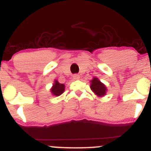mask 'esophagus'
Returning <instances> with one entry per match:
<instances>
[{"instance_id":"obj_1","label":"esophagus","mask_w":151,"mask_h":151,"mask_svg":"<svg viewBox=\"0 0 151 151\" xmlns=\"http://www.w3.org/2000/svg\"><path fill=\"white\" fill-rule=\"evenodd\" d=\"M73 77H74V80H79L80 77V75H78V74H74Z\"/></svg>"}]
</instances>
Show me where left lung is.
Returning a JSON list of instances; mask_svg holds the SVG:
<instances>
[{
	"label": "left lung",
	"instance_id": "1",
	"mask_svg": "<svg viewBox=\"0 0 151 151\" xmlns=\"http://www.w3.org/2000/svg\"><path fill=\"white\" fill-rule=\"evenodd\" d=\"M90 82V88L92 91L94 93V94H96L99 97H102V96H104L106 94L107 87L97 77H93V79Z\"/></svg>",
	"mask_w": 151,
	"mask_h": 151
}]
</instances>
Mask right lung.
I'll return each instance as SVG.
<instances>
[{
    "mask_svg": "<svg viewBox=\"0 0 151 151\" xmlns=\"http://www.w3.org/2000/svg\"><path fill=\"white\" fill-rule=\"evenodd\" d=\"M65 91V85L60 83L57 80H55L52 86V88L50 89V91L53 96H58L62 94Z\"/></svg>",
    "mask_w": 151,
    "mask_h": 151,
    "instance_id": "right-lung-1",
    "label": "right lung"
}]
</instances>
